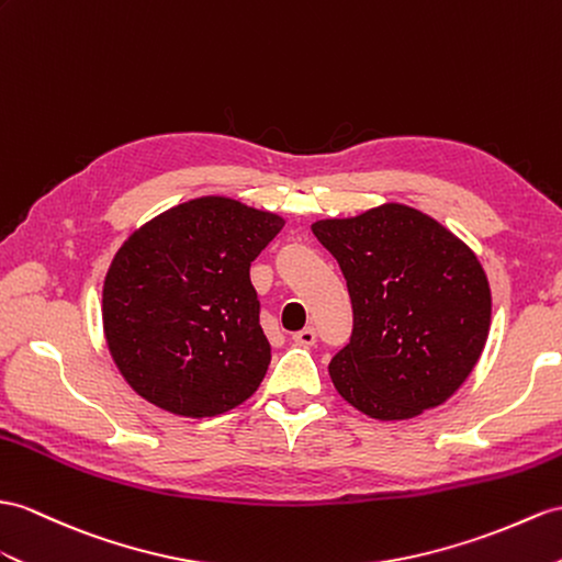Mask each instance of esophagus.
<instances>
[{"mask_svg":"<svg viewBox=\"0 0 562 562\" xmlns=\"http://www.w3.org/2000/svg\"><path fill=\"white\" fill-rule=\"evenodd\" d=\"M293 340L297 346H314V344H317V331H314L312 326H305L303 331L293 334Z\"/></svg>","mask_w":562,"mask_h":562,"instance_id":"obj_1","label":"esophagus"}]
</instances>
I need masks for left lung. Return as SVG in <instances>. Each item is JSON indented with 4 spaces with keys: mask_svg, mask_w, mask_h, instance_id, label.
Listing matches in <instances>:
<instances>
[{
    "mask_svg": "<svg viewBox=\"0 0 562 562\" xmlns=\"http://www.w3.org/2000/svg\"><path fill=\"white\" fill-rule=\"evenodd\" d=\"M312 234L336 257L352 303V336L328 374L374 419H409L446 403L470 376L491 326L476 255L436 218L381 204L322 218Z\"/></svg>",
    "mask_w": 562,
    "mask_h": 562,
    "instance_id": "8db88e82",
    "label": "left lung"
}]
</instances>
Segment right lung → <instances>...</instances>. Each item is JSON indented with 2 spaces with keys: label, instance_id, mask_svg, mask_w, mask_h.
Returning <instances> with one entry per match:
<instances>
[{
  "label": "right lung",
  "instance_id": "obj_1",
  "mask_svg": "<svg viewBox=\"0 0 562 562\" xmlns=\"http://www.w3.org/2000/svg\"><path fill=\"white\" fill-rule=\"evenodd\" d=\"M283 218L231 198H198L147 222L106 271L109 352L131 389L183 417L234 409L271 362L250 265Z\"/></svg>",
  "mask_w": 562,
  "mask_h": 562
}]
</instances>
